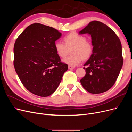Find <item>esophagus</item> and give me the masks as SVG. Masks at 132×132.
Here are the masks:
<instances>
[{
  "mask_svg": "<svg viewBox=\"0 0 132 132\" xmlns=\"http://www.w3.org/2000/svg\"><path fill=\"white\" fill-rule=\"evenodd\" d=\"M74 68H75V67L74 66H68V69H69V70H72V69H74Z\"/></svg>",
  "mask_w": 132,
  "mask_h": 132,
  "instance_id": "obj_1",
  "label": "esophagus"
}]
</instances>
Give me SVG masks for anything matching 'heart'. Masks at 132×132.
<instances>
[{"mask_svg":"<svg viewBox=\"0 0 132 132\" xmlns=\"http://www.w3.org/2000/svg\"><path fill=\"white\" fill-rule=\"evenodd\" d=\"M64 44L57 42L54 48L57 54L61 58H65L69 50L72 54L63 59L64 63L70 66H76L81 60L90 59L94 52V45L91 41L86 40V37L76 32H71L64 38Z\"/></svg>","mask_w":132,"mask_h":132,"instance_id":"b5f03b06","label":"heart"}]
</instances>
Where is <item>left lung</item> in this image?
Returning <instances> with one entry per match:
<instances>
[{"label": "left lung", "instance_id": "obj_1", "mask_svg": "<svg viewBox=\"0 0 132 132\" xmlns=\"http://www.w3.org/2000/svg\"><path fill=\"white\" fill-rule=\"evenodd\" d=\"M91 35L94 45L92 57L86 62V75L80 80L87 91L100 94L111 88L123 64L121 44L116 34L106 24L93 21L79 32Z\"/></svg>", "mask_w": 132, "mask_h": 132}]
</instances>
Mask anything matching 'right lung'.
Here are the masks:
<instances>
[{"label":"right lung","instance_id":"1","mask_svg":"<svg viewBox=\"0 0 132 132\" xmlns=\"http://www.w3.org/2000/svg\"><path fill=\"white\" fill-rule=\"evenodd\" d=\"M62 34L52 27L33 23L21 34L14 46V66L24 87L41 97L52 94L68 70L54 48Z\"/></svg>","mask_w":132,"mask_h":132}]
</instances>
